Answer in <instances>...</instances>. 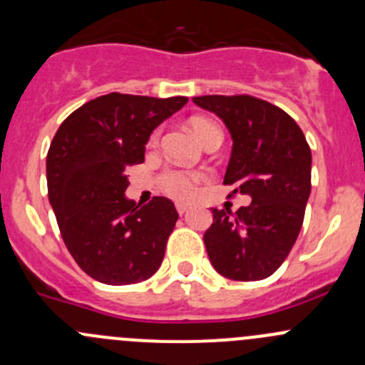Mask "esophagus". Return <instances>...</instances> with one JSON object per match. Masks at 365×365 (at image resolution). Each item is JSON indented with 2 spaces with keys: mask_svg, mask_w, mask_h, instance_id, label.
I'll list each match as a JSON object with an SVG mask.
<instances>
[{
  "mask_svg": "<svg viewBox=\"0 0 365 365\" xmlns=\"http://www.w3.org/2000/svg\"><path fill=\"white\" fill-rule=\"evenodd\" d=\"M187 210H189V206H187V205H176V212H178L180 215L187 213Z\"/></svg>",
  "mask_w": 365,
  "mask_h": 365,
  "instance_id": "esophagus-1",
  "label": "esophagus"
}]
</instances>
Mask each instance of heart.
<instances>
[{"label":"heart","mask_w":365,"mask_h":365,"mask_svg":"<svg viewBox=\"0 0 365 365\" xmlns=\"http://www.w3.org/2000/svg\"><path fill=\"white\" fill-rule=\"evenodd\" d=\"M190 128L194 134L201 139V141L208 143L210 139L220 138L222 139V132L220 128L213 123L212 120L206 118H192L190 120ZM157 134L152 138V143H157ZM205 180V173L200 171H187V169H165L160 175V187L168 196H171L176 201H190L197 192V183Z\"/></svg>","instance_id":"heart-1"}]
</instances>
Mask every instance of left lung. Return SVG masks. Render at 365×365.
Returning <instances> with one entry per match:
<instances>
[{"label":"left lung","mask_w":365,"mask_h":365,"mask_svg":"<svg viewBox=\"0 0 365 365\" xmlns=\"http://www.w3.org/2000/svg\"><path fill=\"white\" fill-rule=\"evenodd\" d=\"M192 102L217 114L233 139L224 183L251 205L212 208L203 240L210 263L233 281L274 274L295 245L311 194V148L288 113L251 95H205Z\"/></svg>","instance_id":"left-lung-1"}]
</instances>
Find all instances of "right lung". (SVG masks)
I'll list each match as a JSON object with an SVG mask.
<instances>
[{
  "instance_id": "1",
  "label": "right lung",
  "mask_w": 365,
  "mask_h": 365,
  "mask_svg": "<svg viewBox=\"0 0 365 365\" xmlns=\"http://www.w3.org/2000/svg\"><path fill=\"white\" fill-rule=\"evenodd\" d=\"M187 97L109 93L76 109L47 153V190L61 237L95 281L135 284L159 270L178 212L168 197L135 205L125 196L127 169Z\"/></svg>"
}]
</instances>
